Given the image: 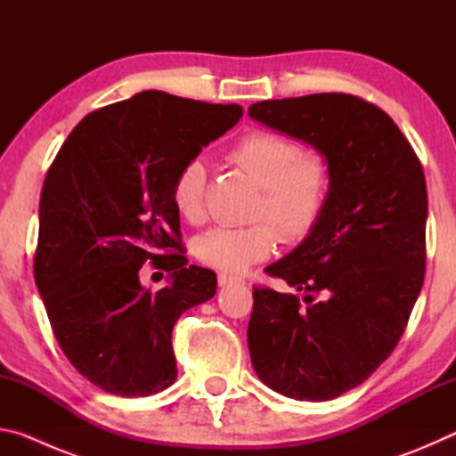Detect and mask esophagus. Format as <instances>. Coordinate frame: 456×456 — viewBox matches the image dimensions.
I'll return each instance as SVG.
<instances>
[{
    "label": "esophagus",
    "instance_id": "esophagus-1",
    "mask_svg": "<svg viewBox=\"0 0 456 456\" xmlns=\"http://www.w3.org/2000/svg\"><path fill=\"white\" fill-rule=\"evenodd\" d=\"M233 283H243V280L239 275H233V273H219V285H233Z\"/></svg>",
    "mask_w": 456,
    "mask_h": 456
}]
</instances>
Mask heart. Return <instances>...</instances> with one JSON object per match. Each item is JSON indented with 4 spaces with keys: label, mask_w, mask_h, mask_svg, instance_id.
<instances>
[{
    "label": "heart",
    "mask_w": 456,
    "mask_h": 456,
    "mask_svg": "<svg viewBox=\"0 0 456 456\" xmlns=\"http://www.w3.org/2000/svg\"><path fill=\"white\" fill-rule=\"evenodd\" d=\"M227 157L261 187L256 207L261 221L205 231L195 239V256L205 265L239 273L272 256L280 239L277 229L288 241L312 233L330 205L334 165L328 154L305 151L302 142L264 128L239 136ZM205 197L207 165L200 157H192L173 179V207L184 221L200 223Z\"/></svg>",
    "instance_id": "1"
}]
</instances>
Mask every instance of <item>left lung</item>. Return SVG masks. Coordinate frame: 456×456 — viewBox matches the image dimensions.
<instances>
[{
    "instance_id": "left-lung-1",
    "label": "left lung",
    "mask_w": 456,
    "mask_h": 456,
    "mask_svg": "<svg viewBox=\"0 0 456 456\" xmlns=\"http://www.w3.org/2000/svg\"><path fill=\"white\" fill-rule=\"evenodd\" d=\"M249 117L310 142L334 165L323 217L265 269L304 291L307 305L256 285L247 328L253 368L269 388L296 400H331L390 356L422 289V165L395 120L354 94L264 100L249 106Z\"/></svg>"
}]
</instances>
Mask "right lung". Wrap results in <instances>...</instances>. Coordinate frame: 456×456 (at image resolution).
Returning <instances> with one entry per match:
<instances>
[{
  "label": "right lung",
  "mask_w": 456,
  "mask_h": 456,
  "mask_svg": "<svg viewBox=\"0 0 456 456\" xmlns=\"http://www.w3.org/2000/svg\"><path fill=\"white\" fill-rule=\"evenodd\" d=\"M241 117L237 104L146 90L84 117L48 168L36 285L61 352L108 395L151 396L176 380L173 328L215 296L217 275L187 265L171 184ZM144 263L172 283L144 290Z\"/></svg>",
  "instance_id": "obj_1"
}]
</instances>
